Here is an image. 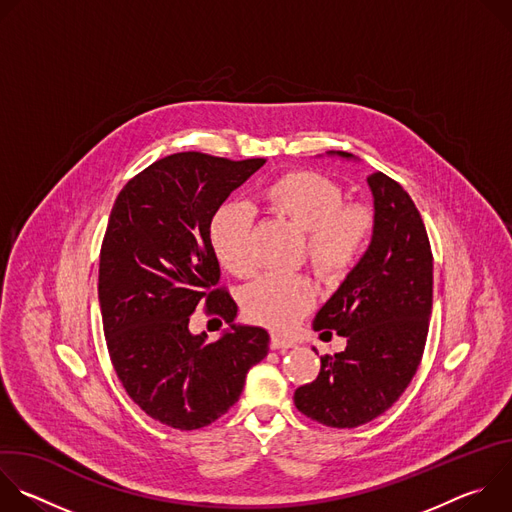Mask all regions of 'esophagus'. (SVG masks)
Returning a JSON list of instances; mask_svg holds the SVG:
<instances>
[{"label": "esophagus", "instance_id": "1", "mask_svg": "<svg viewBox=\"0 0 512 512\" xmlns=\"http://www.w3.org/2000/svg\"><path fill=\"white\" fill-rule=\"evenodd\" d=\"M269 346L273 350H285V348H294L296 342L291 338H285V336H279V334H271V340H269Z\"/></svg>", "mask_w": 512, "mask_h": 512}]
</instances>
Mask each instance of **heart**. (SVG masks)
<instances>
[{"instance_id": "b5f03b06", "label": "heart", "mask_w": 512, "mask_h": 512, "mask_svg": "<svg viewBox=\"0 0 512 512\" xmlns=\"http://www.w3.org/2000/svg\"><path fill=\"white\" fill-rule=\"evenodd\" d=\"M263 198L281 216L306 231L304 255L326 281L342 279L367 247L375 218L362 204H348L344 188L310 170L289 172L271 182ZM253 216L241 204H225L214 212L208 239L216 259L237 277H251L259 259L251 245ZM314 283L306 275L269 273L245 291V312L251 320L285 328L312 308Z\"/></svg>"}]
</instances>
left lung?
<instances>
[{"instance_id":"1","label":"left lung","mask_w":512,"mask_h":512,"mask_svg":"<svg viewBox=\"0 0 512 512\" xmlns=\"http://www.w3.org/2000/svg\"><path fill=\"white\" fill-rule=\"evenodd\" d=\"M367 180L373 241L314 320L322 338L336 330L346 348L320 356L316 381L294 393L298 411L338 429L373 421L403 395L423 356L433 302V255L415 202L383 172Z\"/></svg>"}]
</instances>
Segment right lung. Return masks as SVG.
Returning a JSON list of instances; mask_svg holds the SVG:
<instances>
[{
	"label": "right lung",
	"mask_w": 512,
	"mask_h": 512,
	"mask_svg": "<svg viewBox=\"0 0 512 512\" xmlns=\"http://www.w3.org/2000/svg\"><path fill=\"white\" fill-rule=\"evenodd\" d=\"M265 162L172 154L133 176L113 204L99 261L107 350L127 395L168 427L200 429L225 415L267 356L263 328L231 326L214 342L188 330L200 306L227 324L237 316L218 285L208 225Z\"/></svg>",
	"instance_id": "obj_1"
}]
</instances>
